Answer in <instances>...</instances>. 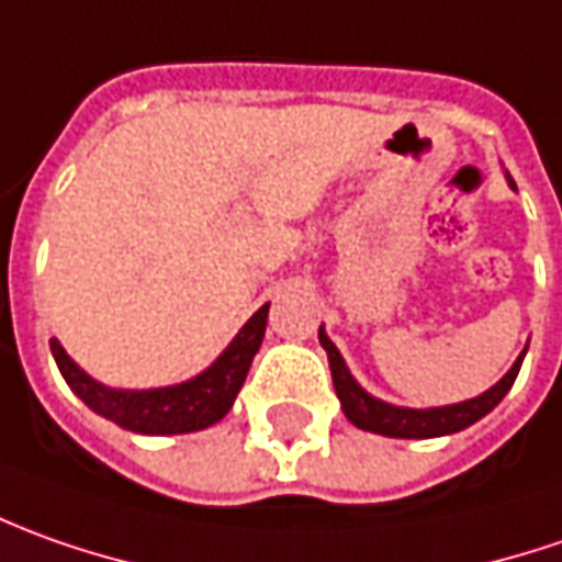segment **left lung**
Returning a JSON list of instances; mask_svg holds the SVG:
<instances>
[{"instance_id":"1","label":"left lung","mask_w":562,"mask_h":562,"mask_svg":"<svg viewBox=\"0 0 562 562\" xmlns=\"http://www.w3.org/2000/svg\"><path fill=\"white\" fill-rule=\"evenodd\" d=\"M319 345H323L326 355H329L333 385H336V395H339L345 416H348L358 429H367V432H376V436L389 438H436L451 436V432H460V429L473 426L475 419L492 414L494 407L501 404V397L510 392V385L516 382V373H519V367H522V358H526V351H522L519 360L510 367V373L501 379L497 385H492L485 395L473 397V401H460V404H451V407L411 411V407H395V404H385V401H379V397L367 395L358 382H355V376L348 373L339 348L326 339L323 329H319Z\"/></svg>"}]
</instances>
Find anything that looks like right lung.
Returning <instances> with one entry per match:
<instances>
[{"label": "right lung", "instance_id": "obj_1", "mask_svg": "<svg viewBox=\"0 0 562 562\" xmlns=\"http://www.w3.org/2000/svg\"><path fill=\"white\" fill-rule=\"evenodd\" d=\"M267 307L270 304H263L261 311L245 323L243 333L229 341V348L204 370L202 376L189 379L183 385H170V389H148V392L105 389L68 358V351L58 345V339H52L49 345L61 376L68 379L77 397H83V404L92 407L95 414L108 416L117 426H124L130 432H143V436L199 432L229 414V407L248 376V367L261 348L263 329H267Z\"/></svg>", "mask_w": 562, "mask_h": 562}]
</instances>
